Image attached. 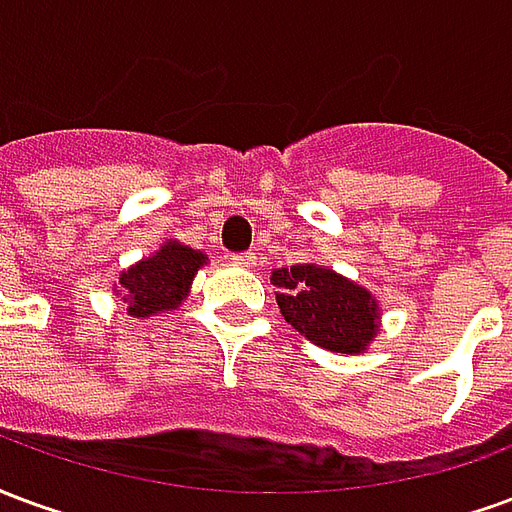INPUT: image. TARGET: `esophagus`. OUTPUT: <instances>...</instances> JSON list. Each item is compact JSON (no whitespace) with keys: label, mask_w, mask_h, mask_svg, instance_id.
<instances>
[{"label":"esophagus","mask_w":512,"mask_h":512,"mask_svg":"<svg viewBox=\"0 0 512 512\" xmlns=\"http://www.w3.org/2000/svg\"><path fill=\"white\" fill-rule=\"evenodd\" d=\"M235 266H244V268H255L257 266V255L255 252H241V255L230 257Z\"/></svg>","instance_id":"1"}]
</instances>
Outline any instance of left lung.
Here are the masks:
<instances>
[{
	"mask_svg": "<svg viewBox=\"0 0 512 512\" xmlns=\"http://www.w3.org/2000/svg\"><path fill=\"white\" fill-rule=\"evenodd\" d=\"M271 285H277L282 318L310 343L332 354H367L381 332L376 296L334 268L312 260L274 268Z\"/></svg>",
	"mask_w": 512,
	"mask_h": 512,
	"instance_id": "1",
	"label": "left lung"
}]
</instances>
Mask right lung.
Returning a JSON list of instances; mask_svg holds the SVG:
<instances>
[{
  "label": "right lung",
  "instance_id": "add662e5",
  "mask_svg": "<svg viewBox=\"0 0 512 512\" xmlns=\"http://www.w3.org/2000/svg\"><path fill=\"white\" fill-rule=\"evenodd\" d=\"M208 266V255L200 249L167 238L153 255L120 271L115 282V296L123 299L126 310L136 321H147L164 312L178 310L191 293L197 271Z\"/></svg>",
  "mask_w": 512,
  "mask_h": 512
}]
</instances>
